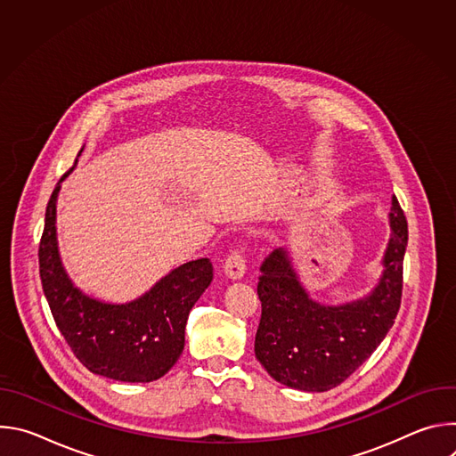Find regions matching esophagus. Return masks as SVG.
<instances>
[{
    "instance_id": "esophagus-1",
    "label": "esophagus",
    "mask_w": 456,
    "mask_h": 456,
    "mask_svg": "<svg viewBox=\"0 0 456 456\" xmlns=\"http://www.w3.org/2000/svg\"><path fill=\"white\" fill-rule=\"evenodd\" d=\"M224 273L231 280H241L243 278V274H245V256H243V250L234 248L227 256L225 265H224Z\"/></svg>"
}]
</instances>
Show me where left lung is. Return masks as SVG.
I'll return each instance as SVG.
<instances>
[{
  "label": "left lung",
  "mask_w": 456,
  "mask_h": 456,
  "mask_svg": "<svg viewBox=\"0 0 456 456\" xmlns=\"http://www.w3.org/2000/svg\"><path fill=\"white\" fill-rule=\"evenodd\" d=\"M389 229L379 283L368 296L343 305L310 297L287 247L276 248L262 264L257 281L262 319L254 354L274 380L301 392H329L382 343L401 306L408 247V222L395 197Z\"/></svg>",
  "instance_id": "1"
}]
</instances>
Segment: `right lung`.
<instances>
[{
    "label": "right lung",
    "mask_w": 456,
    "mask_h": 456,
    "mask_svg": "<svg viewBox=\"0 0 456 456\" xmlns=\"http://www.w3.org/2000/svg\"><path fill=\"white\" fill-rule=\"evenodd\" d=\"M81 153L83 148L77 157ZM74 167L52 192L39 243V276L53 321L92 373L120 382L157 380L183 350L189 312L211 285L213 264L209 257L192 259L127 303H106L85 294L62 267L55 229L61 182Z\"/></svg>",
    "instance_id": "obj_1"
}]
</instances>
